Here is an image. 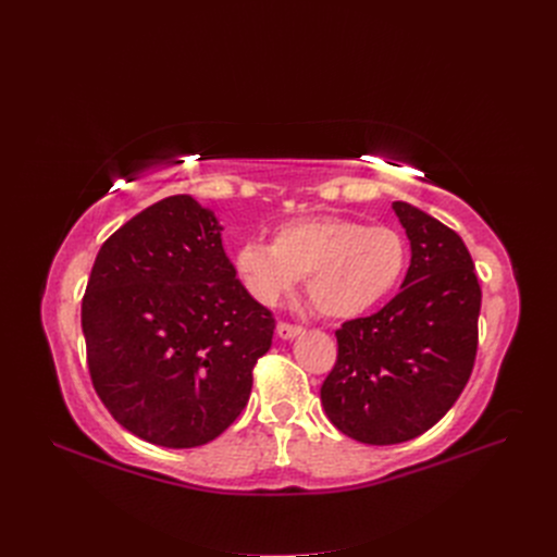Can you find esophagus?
Listing matches in <instances>:
<instances>
[{
    "mask_svg": "<svg viewBox=\"0 0 557 557\" xmlns=\"http://www.w3.org/2000/svg\"><path fill=\"white\" fill-rule=\"evenodd\" d=\"M305 330L300 325H290V323H277V336L288 341V338H296L300 336Z\"/></svg>",
    "mask_w": 557,
    "mask_h": 557,
    "instance_id": "34e87169",
    "label": "esophagus"
}]
</instances>
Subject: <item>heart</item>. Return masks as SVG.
I'll use <instances>...</instances> for the list:
<instances>
[{"mask_svg": "<svg viewBox=\"0 0 557 557\" xmlns=\"http://www.w3.org/2000/svg\"><path fill=\"white\" fill-rule=\"evenodd\" d=\"M406 246L391 227L323 216L282 225L273 244L246 242L234 267L248 294L275 305L307 277V298L325 318L347 320L382 302L401 277Z\"/></svg>", "mask_w": 557, "mask_h": 557, "instance_id": "obj_1", "label": "heart"}]
</instances>
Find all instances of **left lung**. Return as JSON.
Instances as JSON below:
<instances>
[{"label": "left lung", "instance_id": "left-lung-1", "mask_svg": "<svg viewBox=\"0 0 557 557\" xmlns=\"http://www.w3.org/2000/svg\"><path fill=\"white\" fill-rule=\"evenodd\" d=\"M411 242L399 294L336 330L338 355L320 388L332 424L366 445L413 441L456 404L479 347L481 286L458 234L393 202Z\"/></svg>", "mask_w": 557, "mask_h": 557}]
</instances>
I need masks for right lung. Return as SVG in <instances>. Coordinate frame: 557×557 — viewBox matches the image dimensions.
<instances>
[{
  "label": "right lung",
  "instance_id": "obj_1",
  "mask_svg": "<svg viewBox=\"0 0 557 557\" xmlns=\"http://www.w3.org/2000/svg\"><path fill=\"white\" fill-rule=\"evenodd\" d=\"M81 325L110 416L146 443L189 449L242 416L275 318L237 280L214 214L181 194L106 239Z\"/></svg>",
  "mask_w": 557,
  "mask_h": 557
}]
</instances>
